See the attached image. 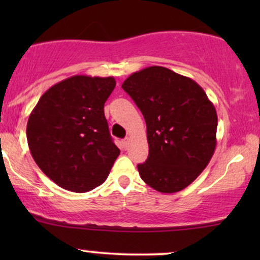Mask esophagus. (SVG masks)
I'll use <instances>...</instances> for the list:
<instances>
[{
  "instance_id": "esophagus-1",
  "label": "esophagus",
  "mask_w": 260,
  "mask_h": 260,
  "mask_svg": "<svg viewBox=\"0 0 260 260\" xmlns=\"http://www.w3.org/2000/svg\"><path fill=\"white\" fill-rule=\"evenodd\" d=\"M122 145H123L124 149H127L128 145H129V138H124L122 140Z\"/></svg>"
}]
</instances>
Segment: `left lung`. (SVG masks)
Instances as JSON below:
<instances>
[{
    "mask_svg": "<svg viewBox=\"0 0 260 260\" xmlns=\"http://www.w3.org/2000/svg\"><path fill=\"white\" fill-rule=\"evenodd\" d=\"M123 90L147 123L149 155L142 180L161 193H176L202 174L216 147L217 115L193 79L153 66L131 74Z\"/></svg>",
    "mask_w": 260,
    "mask_h": 260,
    "instance_id": "left-lung-1",
    "label": "left lung"
}]
</instances>
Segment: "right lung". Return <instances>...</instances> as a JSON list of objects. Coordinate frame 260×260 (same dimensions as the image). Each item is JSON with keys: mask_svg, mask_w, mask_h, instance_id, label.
<instances>
[{"mask_svg": "<svg viewBox=\"0 0 260 260\" xmlns=\"http://www.w3.org/2000/svg\"><path fill=\"white\" fill-rule=\"evenodd\" d=\"M115 85L113 77L73 76L44 92L29 116L32 159L63 189L84 193L100 186L120 155L104 113Z\"/></svg>", "mask_w": 260, "mask_h": 260, "instance_id": "add662e5", "label": "right lung"}]
</instances>
